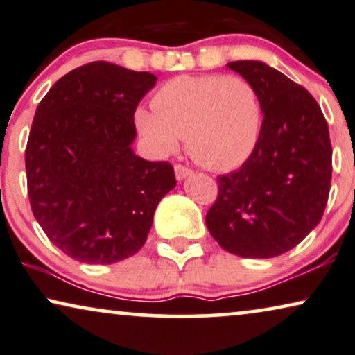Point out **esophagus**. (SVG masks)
I'll list each match as a JSON object with an SVG mask.
<instances>
[{"mask_svg": "<svg viewBox=\"0 0 355 355\" xmlns=\"http://www.w3.org/2000/svg\"><path fill=\"white\" fill-rule=\"evenodd\" d=\"M191 168L185 167V165L182 164H177L175 165V177H177V180H183V178H187L188 175H191Z\"/></svg>", "mask_w": 355, "mask_h": 355, "instance_id": "34e87169", "label": "esophagus"}]
</instances>
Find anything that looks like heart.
Wrapping results in <instances>:
<instances>
[{
	"instance_id": "b5f03b06",
	"label": "heart",
	"mask_w": 355,
	"mask_h": 355,
	"mask_svg": "<svg viewBox=\"0 0 355 355\" xmlns=\"http://www.w3.org/2000/svg\"><path fill=\"white\" fill-rule=\"evenodd\" d=\"M261 102L242 76H177L154 94L153 110L138 108L135 123L150 149L167 155L180 138L202 167L230 170L245 162L261 130Z\"/></svg>"
}]
</instances>
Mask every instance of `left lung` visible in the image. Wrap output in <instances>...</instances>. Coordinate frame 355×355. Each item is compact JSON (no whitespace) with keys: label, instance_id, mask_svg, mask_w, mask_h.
Masks as SVG:
<instances>
[{"label":"left lung","instance_id":"1","mask_svg":"<svg viewBox=\"0 0 355 355\" xmlns=\"http://www.w3.org/2000/svg\"><path fill=\"white\" fill-rule=\"evenodd\" d=\"M257 89L263 123L242 167L217 177L206 225L225 252L274 258L318 225L331 187V141L323 112L305 87L261 61L227 64Z\"/></svg>","mask_w":355,"mask_h":355}]
</instances>
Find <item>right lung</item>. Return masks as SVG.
<instances>
[{
    "mask_svg": "<svg viewBox=\"0 0 355 355\" xmlns=\"http://www.w3.org/2000/svg\"><path fill=\"white\" fill-rule=\"evenodd\" d=\"M155 81L94 61L58 79L37 107L26 148L31 207L76 261L112 264L138 253L159 201L177 185L168 162L131 149L136 107Z\"/></svg>",
    "mask_w": 355,
    "mask_h": 355,
    "instance_id": "obj_1",
    "label": "right lung"
}]
</instances>
